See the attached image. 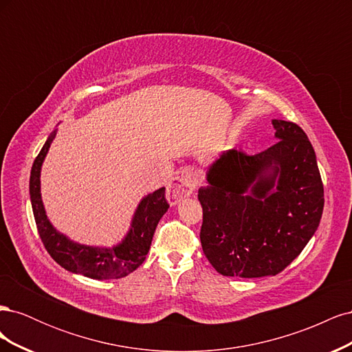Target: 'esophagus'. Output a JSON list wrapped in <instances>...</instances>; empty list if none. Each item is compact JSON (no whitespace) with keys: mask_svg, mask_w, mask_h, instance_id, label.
Masks as SVG:
<instances>
[{"mask_svg":"<svg viewBox=\"0 0 352 352\" xmlns=\"http://www.w3.org/2000/svg\"><path fill=\"white\" fill-rule=\"evenodd\" d=\"M201 185V176L199 172L194 167L185 168L180 176L177 177L173 185L168 188V198L172 202H177L184 197H188L194 192V190Z\"/></svg>","mask_w":352,"mask_h":352,"instance_id":"esophagus-1","label":"esophagus"}]
</instances>
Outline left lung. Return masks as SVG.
I'll list each match as a JSON object with an SVG mask.
<instances>
[{
  "mask_svg": "<svg viewBox=\"0 0 352 352\" xmlns=\"http://www.w3.org/2000/svg\"><path fill=\"white\" fill-rule=\"evenodd\" d=\"M272 123L278 142L254 155L223 153L198 190L202 251L223 276L280 273L322 219L323 182L311 142L292 122Z\"/></svg>",
  "mask_w": 352,
  "mask_h": 352,
  "instance_id": "8db88e82",
  "label": "left lung"
}]
</instances>
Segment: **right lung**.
<instances>
[{
    "mask_svg": "<svg viewBox=\"0 0 352 352\" xmlns=\"http://www.w3.org/2000/svg\"><path fill=\"white\" fill-rule=\"evenodd\" d=\"M56 131L42 146L30 170L29 194L38 233L48 254L61 267L91 279H120L144 263L151 247L155 228L168 208L166 188H160L142 198L124 239L113 248L88 247L70 241L51 225L41 198V167L54 140Z\"/></svg>",
    "mask_w": 352,
    "mask_h": 352,
    "instance_id": "obj_1",
    "label": "right lung"
}]
</instances>
